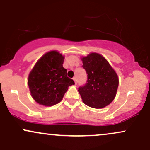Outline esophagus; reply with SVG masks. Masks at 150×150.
I'll use <instances>...</instances> for the list:
<instances>
[{
	"label": "esophagus",
	"mask_w": 150,
	"mask_h": 150,
	"mask_svg": "<svg viewBox=\"0 0 150 150\" xmlns=\"http://www.w3.org/2000/svg\"><path fill=\"white\" fill-rule=\"evenodd\" d=\"M73 79L74 82H75V85H76V84H77V78H76V77H74Z\"/></svg>",
	"instance_id": "obj_1"
}]
</instances>
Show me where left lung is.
Segmentation results:
<instances>
[{
	"label": "left lung",
	"instance_id": "left-lung-1",
	"mask_svg": "<svg viewBox=\"0 0 150 150\" xmlns=\"http://www.w3.org/2000/svg\"><path fill=\"white\" fill-rule=\"evenodd\" d=\"M82 67L87 74L85 85L78 88L86 105L101 108L108 105L116 97L118 77L114 70L99 53H92L82 58Z\"/></svg>",
	"mask_w": 150,
	"mask_h": 150
}]
</instances>
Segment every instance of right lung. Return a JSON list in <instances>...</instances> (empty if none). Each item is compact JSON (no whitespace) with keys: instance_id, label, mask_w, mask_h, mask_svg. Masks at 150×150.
Returning <instances> with one entry per match:
<instances>
[{"instance_id":"obj_1","label":"right lung","mask_w":150,"mask_h":150,"mask_svg":"<svg viewBox=\"0 0 150 150\" xmlns=\"http://www.w3.org/2000/svg\"><path fill=\"white\" fill-rule=\"evenodd\" d=\"M64 57L56 51L44 54L30 72L28 86L33 99L39 104L51 106L62 100L73 79L63 67Z\"/></svg>"}]
</instances>
